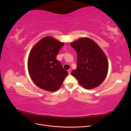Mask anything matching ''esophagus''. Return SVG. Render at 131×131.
I'll return each mask as SVG.
<instances>
[{
  "label": "esophagus",
  "instance_id": "1",
  "mask_svg": "<svg viewBox=\"0 0 131 131\" xmlns=\"http://www.w3.org/2000/svg\"><path fill=\"white\" fill-rule=\"evenodd\" d=\"M68 73H69V74H71V72H72V69H69L68 70Z\"/></svg>",
  "mask_w": 131,
  "mask_h": 131
}]
</instances>
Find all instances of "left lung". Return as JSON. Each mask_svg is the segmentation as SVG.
<instances>
[{
	"label": "left lung",
	"instance_id": "obj_1",
	"mask_svg": "<svg viewBox=\"0 0 131 131\" xmlns=\"http://www.w3.org/2000/svg\"><path fill=\"white\" fill-rule=\"evenodd\" d=\"M78 55L77 69L71 74L86 89H92L103 82L108 72L109 63L104 51L89 38L70 43Z\"/></svg>",
	"mask_w": 131,
	"mask_h": 131
}]
</instances>
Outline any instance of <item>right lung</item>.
Segmentation results:
<instances>
[{"instance_id":"1","label":"right lung","mask_w":131,"mask_h":131,"mask_svg":"<svg viewBox=\"0 0 131 131\" xmlns=\"http://www.w3.org/2000/svg\"><path fill=\"white\" fill-rule=\"evenodd\" d=\"M64 43L50 36L41 39L29 54L28 70L31 80L39 88L54 92L62 86L68 72L56 56Z\"/></svg>"}]
</instances>
